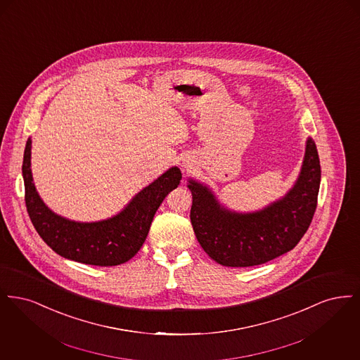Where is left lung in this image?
Returning <instances> with one entry per match:
<instances>
[{"label":"left lung","mask_w":360,"mask_h":360,"mask_svg":"<svg viewBox=\"0 0 360 360\" xmlns=\"http://www.w3.org/2000/svg\"><path fill=\"white\" fill-rule=\"evenodd\" d=\"M321 167L316 143L307 139L297 181L279 200L255 212L223 205L205 184L188 178L193 195L190 220L206 254L226 267L263 264L292 250L311 223L317 206Z\"/></svg>","instance_id":"8db88e82"}]
</instances>
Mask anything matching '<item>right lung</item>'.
Here are the masks:
<instances>
[{"instance_id":"right-lung-1","label":"right lung","mask_w":360,"mask_h":360,"mask_svg":"<svg viewBox=\"0 0 360 360\" xmlns=\"http://www.w3.org/2000/svg\"><path fill=\"white\" fill-rule=\"evenodd\" d=\"M31 137L22 159L25 205L40 238L58 255L91 266H119L136 255L148 235L158 207L178 188L182 172L174 166L141 188L117 214L91 223L74 221L52 212L34 188Z\"/></svg>"}]
</instances>
